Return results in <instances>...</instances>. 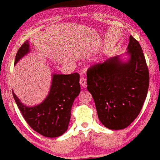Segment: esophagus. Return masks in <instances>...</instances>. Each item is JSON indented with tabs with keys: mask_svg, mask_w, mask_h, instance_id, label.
Instances as JSON below:
<instances>
[{
	"mask_svg": "<svg viewBox=\"0 0 160 160\" xmlns=\"http://www.w3.org/2000/svg\"><path fill=\"white\" fill-rule=\"evenodd\" d=\"M80 84L82 88H85L87 87V79L85 77H81L80 78Z\"/></svg>",
	"mask_w": 160,
	"mask_h": 160,
	"instance_id": "esophagus-1",
	"label": "esophagus"
}]
</instances>
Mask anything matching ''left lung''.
I'll return each instance as SVG.
<instances>
[{
	"label": "left lung",
	"instance_id": "obj_1",
	"mask_svg": "<svg viewBox=\"0 0 160 160\" xmlns=\"http://www.w3.org/2000/svg\"><path fill=\"white\" fill-rule=\"evenodd\" d=\"M128 59L120 56L93 65L87 72L88 90L98 119L110 130L126 128L140 113L149 86V72L139 43L130 35Z\"/></svg>",
	"mask_w": 160,
	"mask_h": 160
}]
</instances>
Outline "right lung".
Returning <instances> with one entry per match:
<instances>
[{"mask_svg": "<svg viewBox=\"0 0 160 160\" xmlns=\"http://www.w3.org/2000/svg\"><path fill=\"white\" fill-rule=\"evenodd\" d=\"M30 52L29 41L20 47L15 64ZM79 74L53 73L50 92L41 103L28 107L20 101L12 91L20 111L34 131L46 137L54 138L64 134L68 128L72 104L79 94Z\"/></svg>", "mask_w": 160, "mask_h": 160, "instance_id": "1", "label": "right lung"}]
</instances>
